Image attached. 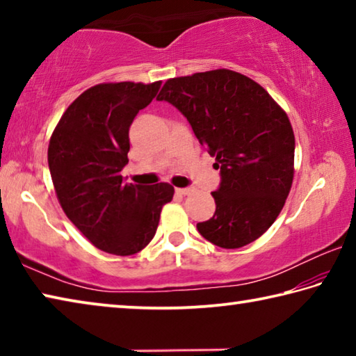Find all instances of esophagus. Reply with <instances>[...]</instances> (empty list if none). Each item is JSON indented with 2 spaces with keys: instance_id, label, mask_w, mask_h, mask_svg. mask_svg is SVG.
<instances>
[{
  "instance_id": "esophagus-1",
  "label": "esophagus",
  "mask_w": 356,
  "mask_h": 356,
  "mask_svg": "<svg viewBox=\"0 0 356 356\" xmlns=\"http://www.w3.org/2000/svg\"><path fill=\"white\" fill-rule=\"evenodd\" d=\"M176 191L179 193V195H184V196H186V195H191V193H193V190H191V188H177Z\"/></svg>"
}]
</instances>
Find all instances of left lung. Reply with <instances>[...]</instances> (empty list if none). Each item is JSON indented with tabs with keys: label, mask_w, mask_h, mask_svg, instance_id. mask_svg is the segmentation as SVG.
I'll use <instances>...</instances> for the list:
<instances>
[{
	"label": "left lung",
	"mask_w": 356,
	"mask_h": 356,
	"mask_svg": "<svg viewBox=\"0 0 356 356\" xmlns=\"http://www.w3.org/2000/svg\"><path fill=\"white\" fill-rule=\"evenodd\" d=\"M156 99L184 114L220 168L215 215L197 231L226 250L254 242L292 186L295 136L286 111L261 84L229 69L170 78Z\"/></svg>",
	"instance_id": "obj_1"
}]
</instances>
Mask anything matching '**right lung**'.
Segmentation results:
<instances>
[{
    "label": "right lung",
    "mask_w": 356,
    "mask_h": 356,
    "mask_svg": "<svg viewBox=\"0 0 356 356\" xmlns=\"http://www.w3.org/2000/svg\"><path fill=\"white\" fill-rule=\"evenodd\" d=\"M155 83H100L72 102L53 130L48 166L64 213L95 248L130 256L154 238L174 186L124 184L129 129L159 92Z\"/></svg>",
    "instance_id": "1"
}]
</instances>
